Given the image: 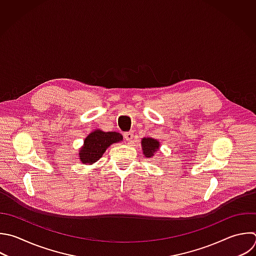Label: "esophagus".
<instances>
[{"mask_svg":"<svg viewBox=\"0 0 256 256\" xmlns=\"http://www.w3.org/2000/svg\"><path fill=\"white\" fill-rule=\"evenodd\" d=\"M124 138L127 142H130L132 141V139L134 138V132L133 131H129V132H126L124 133Z\"/></svg>","mask_w":256,"mask_h":256,"instance_id":"obj_1","label":"esophagus"}]
</instances>
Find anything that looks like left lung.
Listing matches in <instances>:
<instances>
[{
    "mask_svg": "<svg viewBox=\"0 0 256 256\" xmlns=\"http://www.w3.org/2000/svg\"><path fill=\"white\" fill-rule=\"evenodd\" d=\"M142 149L143 154L147 158H151L154 156L155 152L159 149V141L153 138H143L142 139Z\"/></svg>",
    "mask_w": 256,
    "mask_h": 256,
    "instance_id": "left-lung-1",
    "label": "left lung"
}]
</instances>
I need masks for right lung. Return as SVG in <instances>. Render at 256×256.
Segmentation results:
<instances>
[{
    "label": "right lung",
    "mask_w": 256,
    "mask_h": 256,
    "mask_svg": "<svg viewBox=\"0 0 256 256\" xmlns=\"http://www.w3.org/2000/svg\"><path fill=\"white\" fill-rule=\"evenodd\" d=\"M122 140V135L117 132H104L98 129L91 132L79 151L81 162L89 165L97 162L111 144Z\"/></svg>",
    "instance_id": "obj_1"
}]
</instances>
